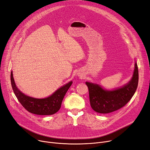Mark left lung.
<instances>
[{"mask_svg":"<svg viewBox=\"0 0 150 150\" xmlns=\"http://www.w3.org/2000/svg\"><path fill=\"white\" fill-rule=\"evenodd\" d=\"M138 67L135 63L133 77L127 84L114 91H108L98 84L86 82L88 88L90 103L97 113H108L125 106L134 95L138 85Z\"/></svg>","mask_w":150,"mask_h":150,"instance_id":"1","label":"left lung"}]
</instances>
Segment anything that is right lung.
<instances>
[{
    "label": "right lung",
    "mask_w": 150,
    "mask_h": 150,
    "mask_svg": "<svg viewBox=\"0 0 150 150\" xmlns=\"http://www.w3.org/2000/svg\"><path fill=\"white\" fill-rule=\"evenodd\" d=\"M11 83L13 92L22 106L29 112L38 115H51L57 113L61 107L64 96L72 84V81L68 83L46 98L37 99L26 96L19 91L16 86L12 72Z\"/></svg>",
    "instance_id": "right-lung-1"
}]
</instances>
